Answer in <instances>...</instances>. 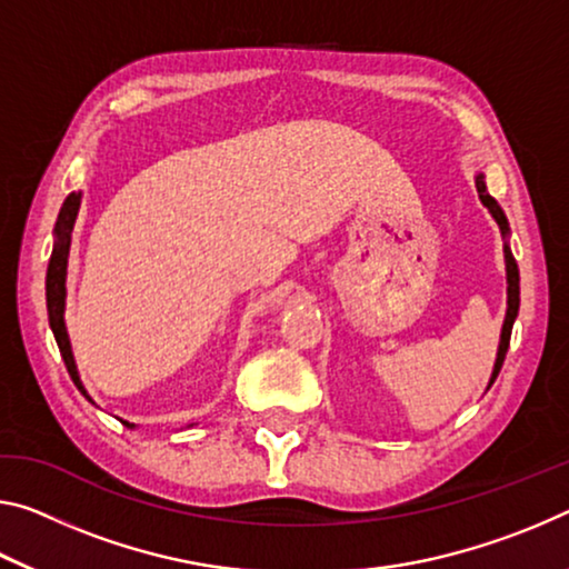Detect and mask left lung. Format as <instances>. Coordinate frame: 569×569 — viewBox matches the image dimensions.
<instances>
[{
    "label": "left lung",
    "instance_id": "8db88e82",
    "mask_svg": "<svg viewBox=\"0 0 569 569\" xmlns=\"http://www.w3.org/2000/svg\"><path fill=\"white\" fill-rule=\"evenodd\" d=\"M476 189H479V200L483 202L486 210L491 212V218L496 220V224H499L501 238H503V263H507V317H503L499 349H496V362H493V372H491V380H489V387H491L496 377H499V369L503 365V357H507L509 339H511V327H513V321H517V313H519V268H517V260H513L511 248H509V220H507V214H503V210L499 207V202H496L493 197L489 194V189H486V174H483V171H479V174H476Z\"/></svg>",
    "mask_w": 569,
    "mask_h": 569
}]
</instances>
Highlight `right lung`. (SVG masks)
I'll return each instance as SVG.
<instances>
[{"label":"right lung","mask_w":569,"mask_h":569,"mask_svg":"<svg viewBox=\"0 0 569 569\" xmlns=\"http://www.w3.org/2000/svg\"><path fill=\"white\" fill-rule=\"evenodd\" d=\"M80 197H83L80 192H70L66 197V202H62V207H60L56 230H52L56 240H52V256H50V266H48V278H44V296H48L50 329H52V333H56L62 362H66L68 372H70V377H73V382L80 390V395H83L88 402H93V398L88 395L83 382H80L78 365H76V357H73V347H70V337H68V327H66L68 256H70V240H73V224H76L78 210H80ZM121 422L126 428H137L133 422H126V420H121Z\"/></svg>","instance_id":"1"}]
</instances>
